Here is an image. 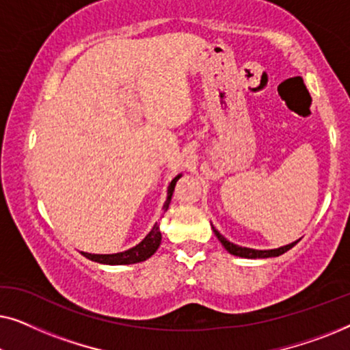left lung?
<instances>
[{
    "instance_id": "1",
    "label": "left lung",
    "mask_w": 350,
    "mask_h": 350,
    "mask_svg": "<svg viewBox=\"0 0 350 350\" xmlns=\"http://www.w3.org/2000/svg\"><path fill=\"white\" fill-rule=\"evenodd\" d=\"M213 232H215V236L218 237V241L223 243V247L226 248V250L231 253V255H236V256H241V258H271V256H279V255H284L285 252H288L290 248H293L296 243H298V241H296L293 243H290V245L275 248V250H253V248H245V247L234 245V243L226 241V239H224L221 234H219L215 228H213Z\"/></svg>"
}]
</instances>
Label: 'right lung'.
<instances>
[{
  "mask_svg": "<svg viewBox=\"0 0 350 350\" xmlns=\"http://www.w3.org/2000/svg\"><path fill=\"white\" fill-rule=\"evenodd\" d=\"M181 175H176L174 180H172V183L169 185V191H167V200L164 204V212L167 208H169V204L172 200V194H174V189H175V185L176 181H178ZM161 231H159V224H154L151 229V232L148 234V236L143 239V241L135 245L131 250H126V252H121V253H114V255H92V253H84L81 252L83 255L88 258L90 261H95V262H100V265H111V266H118V265H133V262H140V261H145L150 258L151 255H154V252L159 248L161 245Z\"/></svg>",
  "mask_w": 350,
  "mask_h": 350,
  "instance_id": "1",
  "label": "right lung"
}]
</instances>
